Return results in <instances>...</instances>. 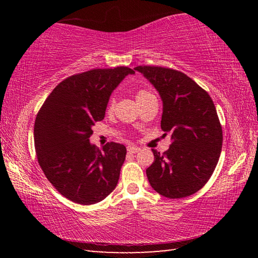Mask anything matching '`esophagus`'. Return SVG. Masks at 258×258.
I'll return each instance as SVG.
<instances>
[{"mask_svg": "<svg viewBox=\"0 0 258 258\" xmlns=\"http://www.w3.org/2000/svg\"><path fill=\"white\" fill-rule=\"evenodd\" d=\"M140 150V148L139 147H135V146H128L127 147V151L128 152H132V154H137V152H139Z\"/></svg>", "mask_w": 258, "mask_h": 258, "instance_id": "1", "label": "esophagus"}]
</instances>
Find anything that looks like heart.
<instances>
[{
	"label": "heart",
	"instance_id": "b5f03b06",
	"mask_svg": "<svg viewBox=\"0 0 258 258\" xmlns=\"http://www.w3.org/2000/svg\"><path fill=\"white\" fill-rule=\"evenodd\" d=\"M151 95L152 94L150 92H148V91H146V90H139V91H137V93H135V98H137L138 103H141V102L145 101L146 99L151 97ZM113 107H115V100L111 99L110 103H109V109L112 110Z\"/></svg>",
	"mask_w": 258,
	"mask_h": 258
}]
</instances>
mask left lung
Segmentation results:
<instances>
[{"label":"left lung","mask_w":258,"mask_h":258,"mask_svg":"<svg viewBox=\"0 0 258 258\" xmlns=\"http://www.w3.org/2000/svg\"><path fill=\"white\" fill-rule=\"evenodd\" d=\"M158 91L161 130L172 137L163 155L147 168L152 189L169 199L189 197L206 184L220 158L222 126L212 98L185 74L154 66L134 68Z\"/></svg>","instance_id":"obj_1"}]
</instances>
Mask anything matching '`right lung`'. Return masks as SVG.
I'll list each match as a JSON object with an SVG mask.
<instances>
[{"label":"right lung","mask_w":258,"mask_h":258,"mask_svg":"<svg viewBox=\"0 0 258 258\" xmlns=\"http://www.w3.org/2000/svg\"><path fill=\"white\" fill-rule=\"evenodd\" d=\"M128 67L92 69L59 83L43 103L34 126L37 160L47 180L63 197L81 205L101 202L118 183L126 148L90 142L92 126L104 118L112 91Z\"/></svg>","instance_id":"right-lung-1"}]
</instances>
